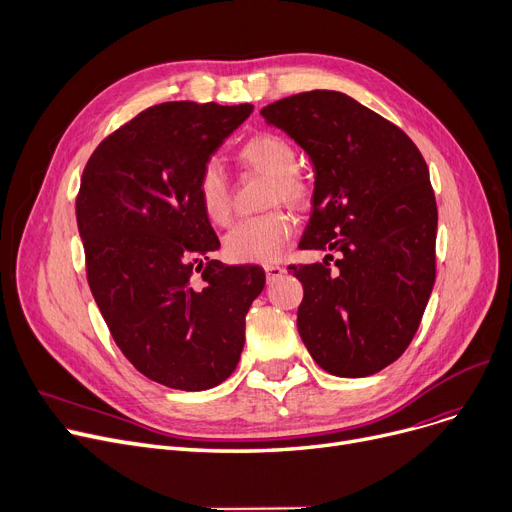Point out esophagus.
Listing matches in <instances>:
<instances>
[{
  "label": "esophagus",
  "instance_id": "obj_1",
  "mask_svg": "<svg viewBox=\"0 0 512 512\" xmlns=\"http://www.w3.org/2000/svg\"><path fill=\"white\" fill-rule=\"evenodd\" d=\"M264 273H266V279L275 281V279L285 275V269H283V266H279V264H266L264 266Z\"/></svg>",
  "mask_w": 512,
  "mask_h": 512
}]
</instances>
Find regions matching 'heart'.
<instances>
[{"mask_svg": "<svg viewBox=\"0 0 512 512\" xmlns=\"http://www.w3.org/2000/svg\"><path fill=\"white\" fill-rule=\"evenodd\" d=\"M239 164L252 173L269 177L266 206L285 204L302 210L312 200V183L296 166L298 152L287 137L279 133H258L241 143L237 150ZM198 196L204 214L214 225H227L233 214L231 185L218 162L204 164L198 177ZM294 221L283 210L246 218L225 237V252L235 262L271 264L277 262L289 241Z\"/></svg>", "mask_w": 512, "mask_h": 512, "instance_id": "b5f03b06", "label": "heart"}]
</instances>
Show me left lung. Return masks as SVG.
I'll use <instances>...</instances> for the list:
<instances>
[{
	"instance_id": "obj_1",
	"label": "left lung",
	"mask_w": 512,
	"mask_h": 512,
	"mask_svg": "<svg viewBox=\"0 0 512 512\" xmlns=\"http://www.w3.org/2000/svg\"><path fill=\"white\" fill-rule=\"evenodd\" d=\"M260 114L302 145L316 173L300 248L327 256L289 266L304 285L302 342L331 375H375L412 342L435 283L425 158L400 127L339 91L283 97Z\"/></svg>"
}]
</instances>
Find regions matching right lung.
Returning <instances> with one entry per match:
<instances>
[{
  "label": "right lung",
  "mask_w": 512,
  "mask_h": 512,
  "mask_svg": "<svg viewBox=\"0 0 512 512\" xmlns=\"http://www.w3.org/2000/svg\"><path fill=\"white\" fill-rule=\"evenodd\" d=\"M250 104L166 102L139 112L91 154L77 196L87 283L133 367L183 392L223 383L264 289L254 264L212 260L198 177L252 114Z\"/></svg>",
  "instance_id": "add662e5"
}]
</instances>
